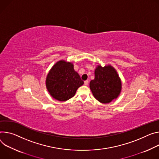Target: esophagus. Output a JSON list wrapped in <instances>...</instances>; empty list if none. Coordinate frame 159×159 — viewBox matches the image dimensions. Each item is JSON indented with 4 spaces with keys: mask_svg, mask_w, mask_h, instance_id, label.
Masks as SVG:
<instances>
[{
    "mask_svg": "<svg viewBox=\"0 0 159 159\" xmlns=\"http://www.w3.org/2000/svg\"><path fill=\"white\" fill-rule=\"evenodd\" d=\"M88 83H89V81H88V80H85V81H84V84H85V85H88Z\"/></svg>",
    "mask_w": 159,
    "mask_h": 159,
    "instance_id": "1",
    "label": "esophagus"
}]
</instances>
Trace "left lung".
Returning <instances> with one entry per match:
<instances>
[{"label": "left lung", "mask_w": 159, "mask_h": 159, "mask_svg": "<svg viewBox=\"0 0 159 159\" xmlns=\"http://www.w3.org/2000/svg\"><path fill=\"white\" fill-rule=\"evenodd\" d=\"M89 88L94 97L102 103H109L117 99L122 90V81L117 70L110 65H98L94 70V79Z\"/></svg>", "instance_id": "left-lung-1"}]
</instances>
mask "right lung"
<instances>
[{
	"instance_id": "add662e5",
	"label": "right lung",
	"mask_w": 159,
	"mask_h": 159,
	"mask_svg": "<svg viewBox=\"0 0 159 159\" xmlns=\"http://www.w3.org/2000/svg\"><path fill=\"white\" fill-rule=\"evenodd\" d=\"M74 64L64 60L56 62L51 68L46 79L50 95L60 102H65L74 96L84 81L74 68Z\"/></svg>"
}]
</instances>
